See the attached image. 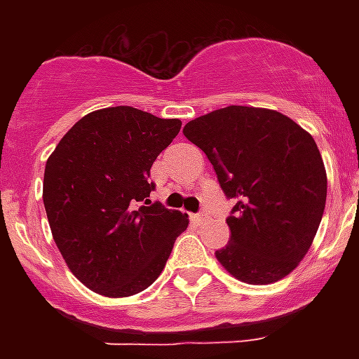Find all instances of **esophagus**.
Instances as JSON below:
<instances>
[{"mask_svg":"<svg viewBox=\"0 0 359 359\" xmlns=\"http://www.w3.org/2000/svg\"><path fill=\"white\" fill-rule=\"evenodd\" d=\"M192 219H194L196 223H205V221H208V214H205V212H201V214H196V215H192Z\"/></svg>","mask_w":359,"mask_h":359,"instance_id":"esophagus-1","label":"esophagus"}]
</instances>
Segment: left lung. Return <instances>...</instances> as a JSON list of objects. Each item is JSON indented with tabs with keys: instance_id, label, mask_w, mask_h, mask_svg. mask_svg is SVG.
Returning a JSON list of instances; mask_svg holds the SVG:
<instances>
[{
	"instance_id": "obj_1",
	"label": "left lung",
	"mask_w": 359,
	"mask_h": 359,
	"mask_svg": "<svg viewBox=\"0 0 359 359\" xmlns=\"http://www.w3.org/2000/svg\"><path fill=\"white\" fill-rule=\"evenodd\" d=\"M198 145L228 199L230 241L215 257L246 284H271L306 257L322 221L327 174L316 142L290 116L228 106L190 120Z\"/></svg>"
}]
</instances>
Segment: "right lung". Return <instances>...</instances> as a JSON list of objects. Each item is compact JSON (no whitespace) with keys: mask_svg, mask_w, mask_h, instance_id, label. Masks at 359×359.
Instances as JSON below:
<instances>
[{"mask_svg":"<svg viewBox=\"0 0 359 359\" xmlns=\"http://www.w3.org/2000/svg\"><path fill=\"white\" fill-rule=\"evenodd\" d=\"M182 129L131 106L82 116L46 161L43 203L62 259L86 287L131 297L160 277L189 217L147 199L151 167Z\"/></svg>","mask_w":359,"mask_h":359,"instance_id":"obj_1","label":"right lung"}]
</instances>
